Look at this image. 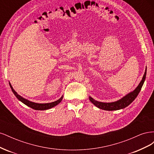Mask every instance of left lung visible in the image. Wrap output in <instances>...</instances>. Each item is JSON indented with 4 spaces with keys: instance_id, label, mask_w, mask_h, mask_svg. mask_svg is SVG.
<instances>
[{
    "instance_id": "8db88e82",
    "label": "left lung",
    "mask_w": 154,
    "mask_h": 154,
    "mask_svg": "<svg viewBox=\"0 0 154 154\" xmlns=\"http://www.w3.org/2000/svg\"><path fill=\"white\" fill-rule=\"evenodd\" d=\"M146 75V68L145 69V72H144V74L141 82L139 83V84L136 88V89L133 91L132 92L128 93V94L125 96L123 97H122V99H120L118 101H114V102H111V103H103V102L97 101L94 100L91 96H89V100L96 106H97V108L102 110H116L124 109L125 107L128 106L136 98V97L137 96L139 92H140L142 86L144 82V80H145Z\"/></svg>"
}]
</instances>
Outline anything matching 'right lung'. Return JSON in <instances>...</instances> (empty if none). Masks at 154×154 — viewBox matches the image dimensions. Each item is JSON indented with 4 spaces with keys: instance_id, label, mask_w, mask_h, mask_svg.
<instances>
[{
    "instance_id": "obj_1",
    "label": "right lung",
    "mask_w": 154,
    "mask_h": 154,
    "mask_svg": "<svg viewBox=\"0 0 154 154\" xmlns=\"http://www.w3.org/2000/svg\"><path fill=\"white\" fill-rule=\"evenodd\" d=\"M10 87L11 88V91H13V94H15V96L17 97V99L20 101L21 102H22L23 103L25 104L26 105L28 106L29 107H31V109H35V110H48L49 109L53 108L54 106L57 105L58 104H59L60 102L62 101V99H63V96H62L59 100H58L57 101H55L54 102H52V103H35V102H32L31 101L27 100L24 97H22V96H20V95H18L17 92H15V91L13 89V87L11 86V85L10 84Z\"/></svg>"
}]
</instances>
